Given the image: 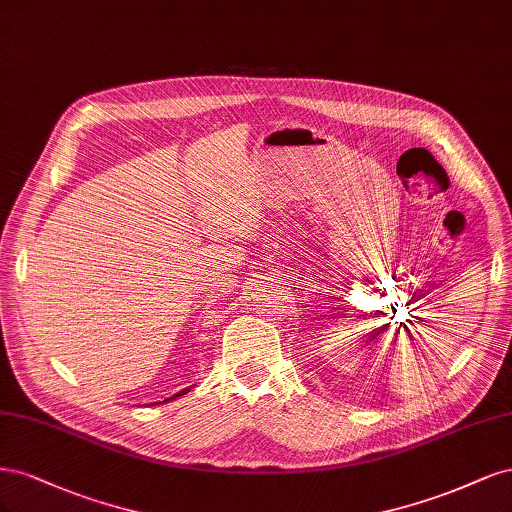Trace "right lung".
<instances>
[{
  "mask_svg": "<svg viewBox=\"0 0 512 512\" xmlns=\"http://www.w3.org/2000/svg\"><path fill=\"white\" fill-rule=\"evenodd\" d=\"M187 391H189V389H185V391H180V393H176V395H174V398H178V395H185ZM174 398H170V400H174ZM166 402H168V400H166Z\"/></svg>",
  "mask_w": 512,
  "mask_h": 512,
  "instance_id": "1",
  "label": "right lung"
}]
</instances>
